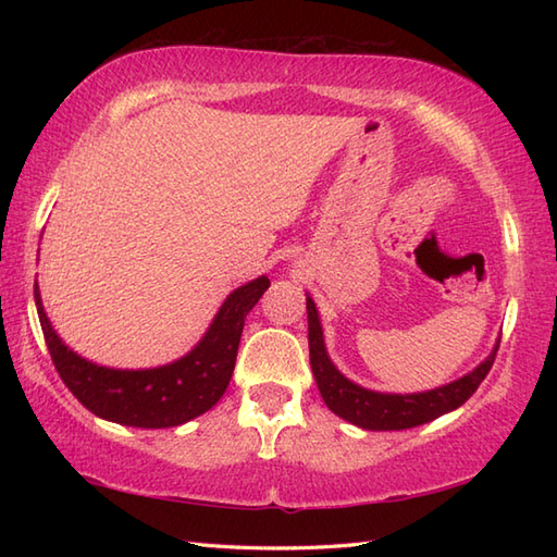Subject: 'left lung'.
Masks as SVG:
<instances>
[{
	"label": "left lung",
	"mask_w": 557,
	"mask_h": 557,
	"mask_svg": "<svg viewBox=\"0 0 557 557\" xmlns=\"http://www.w3.org/2000/svg\"><path fill=\"white\" fill-rule=\"evenodd\" d=\"M306 311H309V351H311V369L315 375L318 389L325 399V405L333 409L337 417L351 421L354 425L366 431H401L413 429V425L429 423L443 413L457 409L459 405L476 393L483 377L488 375L491 366L495 361L498 347L495 345L491 357L483 361L479 369L467 373L459 381L435 387L431 393L419 395H383L373 393L354 385L342 375L333 361L327 359V351L323 345V330L318 321V311L313 299H306Z\"/></svg>",
	"instance_id": "left-lung-1"
}]
</instances>
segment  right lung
Returning a JSON list of instances; mask_svg holds the SVG:
<instances>
[{
    "label": "right lung",
    "mask_w": 557,
    "mask_h": 557,
    "mask_svg": "<svg viewBox=\"0 0 557 557\" xmlns=\"http://www.w3.org/2000/svg\"><path fill=\"white\" fill-rule=\"evenodd\" d=\"M268 287L270 280L258 277L232 292L194 351L170 366L148 371H114L81 359L62 345L47 321L38 285L35 306L54 369L83 407L114 423L136 429H170L218 405L234 373L244 318Z\"/></svg>",
    "instance_id": "1"
}]
</instances>
